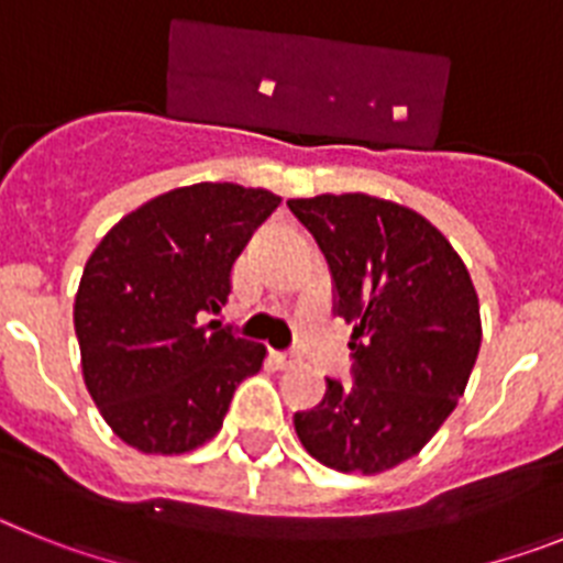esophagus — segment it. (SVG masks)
<instances>
[{
  "label": "esophagus",
  "mask_w": 563,
  "mask_h": 563,
  "mask_svg": "<svg viewBox=\"0 0 563 563\" xmlns=\"http://www.w3.org/2000/svg\"><path fill=\"white\" fill-rule=\"evenodd\" d=\"M273 361H276L278 369H290V366H296L298 363V357L287 355V352H273Z\"/></svg>",
  "instance_id": "1"
}]
</instances>
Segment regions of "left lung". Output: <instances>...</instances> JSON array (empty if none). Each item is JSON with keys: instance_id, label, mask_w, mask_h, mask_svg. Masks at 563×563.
Listing matches in <instances>:
<instances>
[{"instance_id": "left-lung-1", "label": "left lung", "mask_w": 563, "mask_h": 563, "mask_svg": "<svg viewBox=\"0 0 563 563\" xmlns=\"http://www.w3.org/2000/svg\"><path fill=\"white\" fill-rule=\"evenodd\" d=\"M355 324L352 377L292 417L307 454L343 474H383L420 454L465 395L482 343L479 298L460 253L422 213L369 194L287 200Z\"/></svg>"}]
</instances>
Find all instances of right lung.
<instances>
[{"mask_svg":"<svg viewBox=\"0 0 563 563\" xmlns=\"http://www.w3.org/2000/svg\"><path fill=\"white\" fill-rule=\"evenodd\" d=\"M278 202L236 183L174 188L126 213L87 258L73 307L84 383L126 445L200 449L239 383L262 369V343L202 318L228 301L233 262Z\"/></svg>","mask_w":563,"mask_h":563,"instance_id":"add662e5","label":"right lung"}]
</instances>
